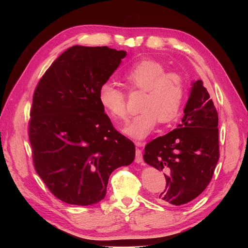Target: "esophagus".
I'll return each instance as SVG.
<instances>
[{"label":"esophagus","mask_w":248,"mask_h":248,"mask_svg":"<svg viewBox=\"0 0 248 248\" xmlns=\"http://www.w3.org/2000/svg\"><path fill=\"white\" fill-rule=\"evenodd\" d=\"M136 145L138 147H141L142 145H144V142L141 141H136ZM136 163H141L142 162V153H141V150L140 149H137L136 151Z\"/></svg>","instance_id":"esophagus-1"}]
</instances>
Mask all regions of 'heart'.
Instances as JSON below:
<instances>
[{"mask_svg":"<svg viewBox=\"0 0 248 248\" xmlns=\"http://www.w3.org/2000/svg\"><path fill=\"white\" fill-rule=\"evenodd\" d=\"M124 80L132 91H144L140 104V112L134 116L123 132L135 140L146 139L157 124L174 122L180 114L185 96V82L177 72H166L164 65L154 59L135 62L124 74ZM101 108L116 121L127 116L126 96L109 82L98 89Z\"/></svg>","mask_w":248,"mask_h":248,"instance_id":"1","label":"heart"}]
</instances>
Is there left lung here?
Wrapping results in <instances>:
<instances>
[{
    "mask_svg": "<svg viewBox=\"0 0 248 248\" xmlns=\"http://www.w3.org/2000/svg\"><path fill=\"white\" fill-rule=\"evenodd\" d=\"M182 123L145 147L144 160L164 171L159 203L186 204L209 185L219 160L218 113L202 80L192 83Z\"/></svg>",
    "mask_w": 248,
    "mask_h": 248,
    "instance_id": "1",
    "label": "left lung"
}]
</instances>
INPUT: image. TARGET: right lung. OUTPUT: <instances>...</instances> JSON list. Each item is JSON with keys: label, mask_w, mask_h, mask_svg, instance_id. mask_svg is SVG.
<instances>
[{"label": "right lung", "mask_w": 248, "mask_h": 248, "mask_svg": "<svg viewBox=\"0 0 248 248\" xmlns=\"http://www.w3.org/2000/svg\"><path fill=\"white\" fill-rule=\"evenodd\" d=\"M125 55L108 46L70 47L35 88L29 120L34 168L65 203L99 202L110 174L135 160L134 142L116 131L98 101L99 87Z\"/></svg>", "instance_id": "1"}]
</instances>
